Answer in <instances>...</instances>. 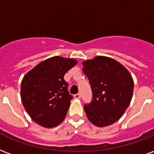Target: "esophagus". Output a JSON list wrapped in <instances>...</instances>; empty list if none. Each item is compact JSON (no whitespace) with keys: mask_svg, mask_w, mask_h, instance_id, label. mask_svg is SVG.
Here are the masks:
<instances>
[{"mask_svg":"<svg viewBox=\"0 0 154 154\" xmlns=\"http://www.w3.org/2000/svg\"><path fill=\"white\" fill-rule=\"evenodd\" d=\"M74 98H77V99H80L81 98V94H74Z\"/></svg>","mask_w":154,"mask_h":154,"instance_id":"obj_1","label":"esophagus"}]
</instances>
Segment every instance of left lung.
I'll list each match as a JSON object with an SVG mask.
<instances>
[{
  "instance_id": "obj_1",
  "label": "left lung",
  "mask_w": 154,
  "mask_h": 154,
  "mask_svg": "<svg viewBox=\"0 0 154 154\" xmlns=\"http://www.w3.org/2000/svg\"><path fill=\"white\" fill-rule=\"evenodd\" d=\"M93 93L91 103L84 106L88 119L98 127L119 120L132 100L134 82L128 70L106 56L82 62Z\"/></svg>"
}]
</instances>
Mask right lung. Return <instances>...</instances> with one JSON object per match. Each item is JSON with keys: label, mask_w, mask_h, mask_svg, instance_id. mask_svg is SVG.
<instances>
[{"label": "right lung", "mask_w": 154, "mask_h": 154, "mask_svg": "<svg viewBox=\"0 0 154 154\" xmlns=\"http://www.w3.org/2000/svg\"><path fill=\"white\" fill-rule=\"evenodd\" d=\"M77 64L74 59L53 56L40 62L24 76L21 99L35 123L54 128L64 120L72 99L64 76Z\"/></svg>", "instance_id": "1"}]
</instances>
